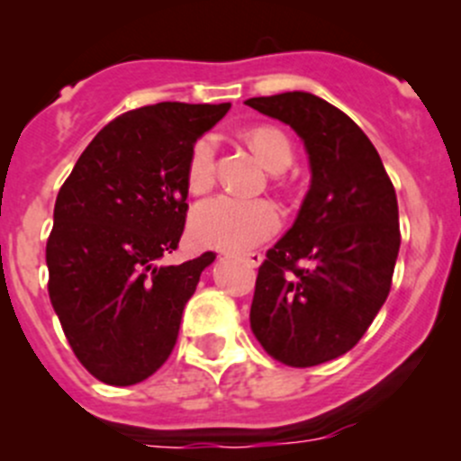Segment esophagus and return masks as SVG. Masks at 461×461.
<instances>
[{
    "instance_id": "obj_1",
    "label": "esophagus",
    "mask_w": 461,
    "mask_h": 461,
    "mask_svg": "<svg viewBox=\"0 0 461 461\" xmlns=\"http://www.w3.org/2000/svg\"><path fill=\"white\" fill-rule=\"evenodd\" d=\"M240 258H243L248 265H252V267H258V265L263 263V254L260 252H248V254H243Z\"/></svg>"
}]
</instances>
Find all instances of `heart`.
Returning <instances> with one entry per match:
<instances>
[{
	"mask_svg": "<svg viewBox=\"0 0 461 461\" xmlns=\"http://www.w3.org/2000/svg\"><path fill=\"white\" fill-rule=\"evenodd\" d=\"M249 144L272 171H283L294 158L290 138L272 124H260L248 133ZM218 144L213 136H201L192 144L185 165V180L192 194H207L216 183ZM196 243L218 249H248L272 239L281 227V212L265 198L216 196L198 204L192 213Z\"/></svg>",
	"mask_w": 461,
	"mask_h": 461,
	"instance_id": "heart-1",
	"label": "heart"
}]
</instances>
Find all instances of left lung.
Here are the masks:
<instances>
[{"instance_id": "1", "label": "left lung", "mask_w": 461, "mask_h": 461, "mask_svg": "<svg viewBox=\"0 0 461 461\" xmlns=\"http://www.w3.org/2000/svg\"><path fill=\"white\" fill-rule=\"evenodd\" d=\"M290 124L310 153L312 185L292 230L258 267L249 323L272 359L325 364L361 341L393 285L399 209L375 144L312 93L249 97Z\"/></svg>"}]
</instances>
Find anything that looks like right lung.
I'll return each instance as SVG.
<instances>
[{
    "label": "right lung",
    "instance_id": "right-lung-1",
    "mask_svg": "<svg viewBox=\"0 0 461 461\" xmlns=\"http://www.w3.org/2000/svg\"><path fill=\"white\" fill-rule=\"evenodd\" d=\"M230 111L158 102L111 120L64 180L46 243L49 296L73 355L102 384L133 385L169 359L216 254L160 265L187 221L192 144Z\"/></svg>",
    "mask_w": 461,
    "mask_h": 461
}]
</instances>
